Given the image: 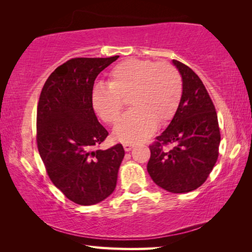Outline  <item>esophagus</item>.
Returning a JSON list of instances; mask_svg holds the SVG:
<instances>
[{
	"mask_svg": "<svg viewBox=\"0 0 252 252\" xmlns=\"http://www.w3.org/2000/svg\"><path fill=\"white\" fill-rule=\"evenodd\" d=\"M133 147H134V144H132V143H125V144H123V148H125V150L126 152L131 151L132 149H133Z\"/></svg>",
	"mask_w": 252,
	"mask_h": 252,
	"instance_id": "1",
	"label": "esophagus"
}]
</instances>
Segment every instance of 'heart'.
<instances>
[{"instance_id": "b5f03b06", "label": "heart", "mask_w": 252, "mask_h": 252, "mask_svg": "<svg viewBox=\"0 0 252 252\" xmlns=\"http://www.w3.org/2000/svg\"><path fill=\"white\" fill-rule=\"evenodd\" d=\"M131 95L132 110L117 122L114 138L125 143L142 141L160 125L171 119L182 96V79L169 63L127 59L113 67L108 84L92 89L94 112L106 123H113L123 109V97Z\"/></svg>"}]
</instances>
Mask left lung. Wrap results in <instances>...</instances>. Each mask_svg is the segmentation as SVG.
<instances>
[{
	"instance_id": "1",
	"label": "left lung",
	"mask_w": 252,
	"mask_h": 252,
	"mask_svg": "<svg viewBox=\"0 0 252 252\" xmlns=\"http://www.w3.org/2000/svg\"><path fill=\"white\" fill-rule=\"evenodd\" d=\"M182 78V96L170 125L150 146L147 170L156 185L172 193L195 190L207 180L219 156L218 117L202 81L172 60ZM176 144L170 151L163 147Z\"/></svg>"
}]
</instances>
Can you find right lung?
I'll return each instance as SVG.
<instances>
[{
	"instance_id": "right-lung-1",
	"label": "right lung",
	"mask_w": 252,
	"mask_h": 252,
	"mask_svg": "<svg viewBox=\"0 0 252 252\" xmlns=\"http://www.w3.org/2000/svg\"><path fill=\"white\" fill-rule=\"evenodd\" d=\"M75 58L57 67L41 91L36 114V142L51 181L81 206L103 201L117 186L125 157L122 144L93 150L108 136L92 108L96 76L116 61Z\"/></svg>"
}]
</instances>
